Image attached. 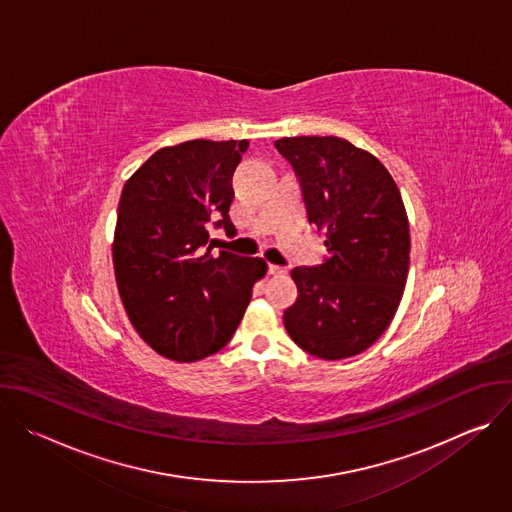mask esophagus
I'll return each instance as SVG.
<instances>
[{
	"mask_svg": "<svg viewBox=\"0 0 512 512\" xmlns=\"http://www.w3.org/2000/svg\"><path fill=\"white\" fill-rule=\"evenodd\" d=\"M267 271H269V275H283V273H285V267H279V265L269 263V265H267Z\"/></svg>",
	"mask_w": 512,
	"mask_h": 512,
	"instance_id": "esophagus-1",
	"label": "esophagus"
}]
</instances>
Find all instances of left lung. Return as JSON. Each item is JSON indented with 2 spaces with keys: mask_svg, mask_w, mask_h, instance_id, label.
Masks as SVG:
<instances>
[{
  "mask_svg": "<svg viewBox=\"0 0 512 512\" xmlns=\"http://www.w3.org/2000/svg\"><path fill=\"white\" fill-rule=\"evenodd\" d=\"M308 221L326 233L322 265L291 271L298 300L283 324L302 350L324 360L356 356L389 328L409 273V223L387 168L346 139L281 137Z\"/></svg>",
  "mask_w": 512,
  "mask_h": 512,
  "instance_id": "obj_1",
  "label": "left lung"
}]
</instances>
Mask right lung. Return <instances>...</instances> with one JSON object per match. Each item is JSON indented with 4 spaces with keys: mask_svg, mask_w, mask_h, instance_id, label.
Instances as JSON below:
<instances>
[{
    "mask_svg": "<svg viewBox=\"0 0 512 512\" xmlns=\"http://www.w3.org/2000/svg\"><path fill=\"white\" fill-rule=\"evenodd\" d=\"M249 141L192 139L158 150L123 186L113 265L125 312L158 354L194 362L233 338L267 263L212 253L208 223L237 233L233 172Z\"/></svg>",
    "mask_w": 512,
    "mask_h": 512,
    "instance_id": "right-lung-1",
    "label": "right lung"
}]
</instances>
